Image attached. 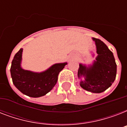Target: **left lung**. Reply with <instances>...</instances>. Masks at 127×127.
Masks as SVG:
<instances>
[{
    "label": "left lung",
    "instance_id": "1",
    "mask_svg": "<svg viewBox=\"0 0 127 127\" xmlns=\"http://www.w3.org/2000/svg\"><path fill=\"white\" fill-rule=\"evenodd\" d=\"M92 39L95 43L97 56L91 65L80 64L78 77L84 78L80 82L83 89L92 93H101L115 81L117 64L113 54L107 46L99 39L93 37Z\"/></svg>",
    "mask_w": 127,
    "mask_h": 127
}]
</instances>
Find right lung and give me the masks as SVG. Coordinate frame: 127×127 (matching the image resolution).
I'll list each match as a JSON object with an SVG mask.
<instances>
[{
	"instance_id": "obj_1",
	"label": "right lung",
	"mask_w": 127,
	"mask_h": 127,
	"mask_svg": "<svg viewBox=\"0 0 127 127\" xmlns=\"http://www.w3.org/2000/svg\"><path fill=\"white\" fill-rule=\"evenodd\" d=\"M23 49L14 55L10 68L13 84L24 94L32 97H39L49 92L57 84L58 75L66 63H57L41 72L23 69L21 67Z\"/></svg>"
}]
</instances>
